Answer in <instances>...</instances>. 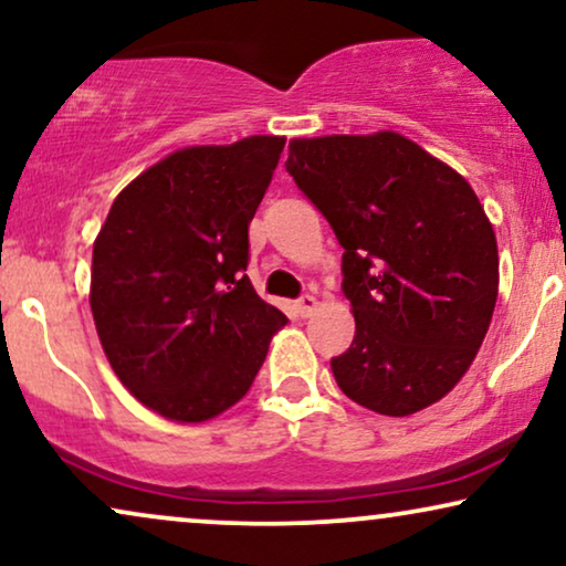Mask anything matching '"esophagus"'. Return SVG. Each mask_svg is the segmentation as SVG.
Wrapping results in <instances>:
<instances>
[{"label": "esophagus", "instance_id": "1", "mask_svg": "<svg viewBox=\"0 0 566 566\" xmlns=\"http://www.w3.org/2000/svg\"><path fill=\"white\" fill-rule=\"evenodd\" d=\"M314 310H317V298H314L312 293H304V296L296 298V312L301 317H310Z\"/></svg>", "mask_w": 566, "mask_h": 566}]
</instances>
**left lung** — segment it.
Returning a JSON list of instances; mask_svg holds the SVG:
<instances>
[{"instance_id":"1","label":"left lung","mask_w":566,"mask_h":566,"mask_svg":"<svg viewBox=\"0 0 566 566\" xmlns=\"http://www.w3.org/2000/svg\"><path fill=\"white\" fill-rule=\"evenodd\" d=\"M285 171L343 247L356 335L329 361L337 387L381 416L442 400L499 291L496 237L471 185L398 132L293 139Z\"/></svg>"}]
</instances>
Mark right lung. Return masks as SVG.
I'll use <instances>...</instances> for the list:
<instances>
[{
  "label": "right lung",
  "mask_w": 566,
  "mask_h": 566,
  "mask_svg": "<svg viewBox=\"0 0 566 566\" xmlns=\"http://www.w3.org/2000/svg\"><path fill=\"white\" fill-rule=\"evenodd\" d=\"M285 139L176 150L116 197L93 244L91 310L122 385L200 423L244 398L285 314L247 277L249 223Z\"/></svg>",
  "instance_id": "right-lung-1"
}]
</instances>
